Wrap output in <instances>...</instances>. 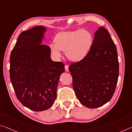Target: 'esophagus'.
<instances>
[{"mask_svg":"<svg viewBox=\"0 0 132 132\" xmlns=\"http://www.w3.org/2000/svg\"><path fill=\"white\" fill-rule=\"evenodd\" d=\"M65 70L66 72H68V71H69L68 65H65Z\"/></svg>","mask_w":132,"mask_h":132,"instance_id":"esophagus-1","label":"esophagus"}]
</instances>
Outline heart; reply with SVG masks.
Listing matches in <instances>:
<instances>
[{
  "mask_svg": "<svg viewBox=\"0 0 132 132\" xmlns=\"http://www.w3.org/2000/svg\"><path fill=\"white\" fill-rule=\"evenodd\" d=\"M93 44V36L87 30L62 32L55 37L54 43H51L52 54L56 59L61 57V51L65 52L68 59L79 61L88 54Z\"/></svg>",
  "mask_w": 132,
  "mask_h": 132,
  "instance_id": "1",
  "label": "heart"
}]
</instances>
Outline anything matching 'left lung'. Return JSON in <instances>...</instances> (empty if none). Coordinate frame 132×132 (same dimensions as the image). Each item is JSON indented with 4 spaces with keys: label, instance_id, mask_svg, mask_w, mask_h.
Masks as SVG:
<instances>
[{
    "label": "left lung",
    "instance_id": "obj_1",
    "mask_svg": "<svg viewBox=\"0 0 132 132\" xmlns=\"http://www.w3.org/2000/svg\"><path fill=\"white\" fill-rule=\"evenodd\" d=\"M69 71L76 96L85 107H100L111 99L118 79L119 62L116 46L107 29L98 28L88 54L71 64Z\"/></svg>",
    "mask_w": 132,
    "mask_h": 132
}]
</instances>
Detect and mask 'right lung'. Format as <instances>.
<instances>
[{
  "label": "right lung",
  "mask_w": 132,
  "mask_h": 132,
  "mask_svg": "<svg viewBox=\"0 0 132 132\" xmlns=\"http://www.w3.org/2000/svg\"><path fill=\"white\" fill-rule=\"evenodd\" d=\"M46 30L39 25L22 32L10 57V77L16 96L35 111L53 105L60 75L65 72L64 63L51 59L49 46L42 45Z\"/></svg>",
  "instance_id": "obj_1"
}]
</instances>
